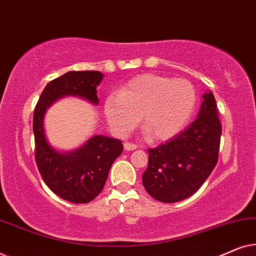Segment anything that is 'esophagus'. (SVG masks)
Returning a JSON list of instances; mask_svg holds the SVG:
<instances>
[{
	"instance_id": "obj_1",
	"label": "esophagus",
	"mask_w": 256,
	"mask_h": 256,
	"mask_svg": "<svg viewBox=\"0 0 256 256\" xmlns=\"http://www.w3.org/2000/svg\"><path fill=\"white\" fill-rule=\"evenodd\" d=\"M124 150H127V152H132V150H135V149H138V146L134 144V143L124 142Z\"/></svg>"
}]
</instances>
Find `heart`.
<instances>
[{
  "mask_svg": "<svg viewBox=\"0 0 256 256\" xmlns=\"http://www.w3.org/2000/svg\"><path fill=\"white\" fill-rule=\"evenodd\" d=\"M197 93L188 80L157 74L135 76L110 94L104 104L108 124L126 135L138 122L150 141L176 136L194 114Z\"/></svg>",
  "mask_w": 256,
  "mask_h": 256,
  "instance_id": "heart-1",
  "label": "heart"
}]
</instances>
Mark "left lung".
Listing matches in <instances>:
<instances>
[{"mask_svg": "<svg viewBox=\"0 0 256 256\" xmlns=\"http://www.w3.org/2000/svg\"><path fill=\"white\" fill-rule=\"evenodd\" d=\"M222 124L214 96L202 94L198 116L180 134L149 149L142 174L146 191L162 202L186 199L204 184L218 162Z\"/></svg>", "mask_w": 256, "mask_h": 256, "instance_id": "8db88e82", "label": "left lung"}]
</instances>
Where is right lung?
<instances>
[{
  "label": "right lung",
  "instance_id": "right-lung-1",
  "mask_svg": "<svg viewBox=\"0 0 256 256\" xmlns=\"http://www.w3.org/2000/svg\"><path fill=\"white\" fill-rule=\"evenodd\" d=\"M104 74L98 71H71L45 86L34 113V158L40 176L52 192L74 204L90 202L100 194L114 160L124 146L118 138L94 135L70 152L56 149L44 129L46 110L64 96H76L99 104L96 87Z\"/></svg>",
  "mask_w": 256,
  "mask_h": 256
}]
</instances>
